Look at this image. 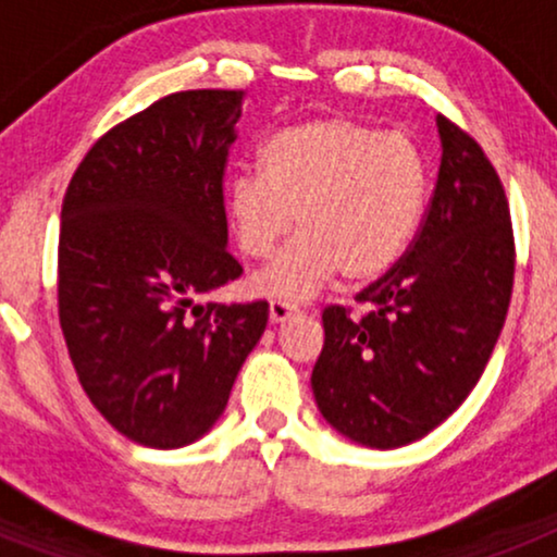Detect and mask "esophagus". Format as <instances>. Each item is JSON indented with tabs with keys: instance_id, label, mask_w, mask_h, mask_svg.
<instances>
[{
	"instance_id": "34e87169",
	"label": "esophagus",
	"mask_w": 557,
	"mask_h": 557,
	"mask_svg": "<svg viewBox=\"0 0 557 557\" xmlns=\"http://www.w3.org/2000/svg\"><path fill=\"white\" fill-rule=\"evenodd\" d=\"M293 312H295V307H289V304L270 301V323H284Z\"/></svg>"
}]
</instances>
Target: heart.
Here are the masks:
<instances>
[{
    "instance_id": "heart-1",
    "label": "heart",
    "mask_w": 557,
    "mask_h": 557,
    "mask_svg": "<svg viewBox=\"0 0 557 557\" xmlns=\"http://www.w3.org/2000/svg\"><path fill=\"white\" fill-rule=\"evenodd\" d=\"M430 203L424 152L401 133L348 116L295 122L259 147V172L225 191L236 248L264 259L295 225L301 234L248 282L250 293L298 304L334 275L371 284L416 243Z\"/></svg>"
}]
</instances>
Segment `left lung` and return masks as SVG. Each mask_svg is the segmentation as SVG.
Instances as JSON below:
<instances>
[{
	"label": "left lung",
	"instance_id": "8db88e82",
	"mask_svg": "<svg viewBox=\"0 0 557 557\" xmlns=\"http://www.w3.org/2000/svg\"><path fill=\"white\" fill-rule=\"evenodd\" d=\"M441 170L407 256L357 295V318L323 312L312 393L326 424L368 449H398L469 398L513 289V228L502 181L469 133L437 116Z\"/></svg>",
	"mask_w": 557,
	"mask_h": 557
}]
</instances>
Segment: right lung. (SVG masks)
<instances>
[{
    "label": "right lung",
    "instance_id": "add662e5",
    "mask_svg": "<svg viewBox=\"0 0 557 557\" xmlns=\"http://www.w3.org/2000/svg\"><path fill=\"white\" fill-rule=\"evenodd\" d=\"M243 91L152 102L86 152L61 209L58 314L83 391L133 444L181 449L218 424L268 304H200L243 273L223 172Z\"/></svg>",
    "mask_w": 557,
    "mask_h": 557
}]
</instances>
